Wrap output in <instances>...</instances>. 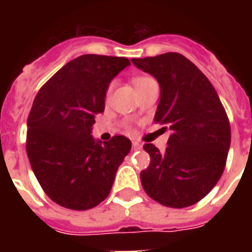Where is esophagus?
<instances>
[{"mask_svg":"<svg viewBox=\"0 0 252 252\" xmlns=\"http://www.w3.org/2000/svg\"><path fill=\"white\" fill-rule=\"evenodd\" d=\"M132 146H133L134 150H138V149H141V148H142V144H141V142H138V141H133V142H132Z\"/></svg>","mask_w":252,"mask_h":252,"instance_id":"esophagus-1","label":"esophagus"}]
</instances>
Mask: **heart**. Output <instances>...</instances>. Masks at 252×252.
Segmentation results:
<instances>
[{
	"label": "heart",
	"instance_id": "1",
	"mask_svg": "<svg viewBox=\"0 0 252 252\" xmlns=\"http://www.w3.org/2000/svg\"><path fill=\"white\" fill-rule=\"evenodd\" d=\"M137 80H140V78H136L134 81H137ZM110 93H111V86L108 87V90H107V95H110Z\"/></svg>",
	"mask_w": 252,
	"mask_h": 252
}]
</instances>
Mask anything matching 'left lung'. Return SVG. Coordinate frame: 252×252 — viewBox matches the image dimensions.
<instances>
[{"instance_id":"left-lung-1","label":"left lung","mask_w":252,"mask_h":252,"mask_svg":"<svg viewBox=\"0 0 252 252\" xmlns=\"http://www.w3.org/2000/svg\"><path fill=\"white\" fill-rule=\"evenodd\" d=\"M132 63L157 78L161 99L154 122L171 130L163 153L153 144L144 145L150 163L140 174L142 187L165 207L193 205L212 191L226 165L231 137L226 111L209 80L183 55Z\"/></svg>"}]
</instances>
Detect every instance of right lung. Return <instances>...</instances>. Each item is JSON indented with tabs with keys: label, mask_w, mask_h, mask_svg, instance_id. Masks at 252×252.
Wrapping results in <instances>:
<instances>
[{
	"label": "right lung",
	"mask_w": 252,
	"mask_h": 252,
	"mask_svg": "<svg viewBox=\"0 0 252 252\" xmlns=\"http://www.w3.org/2000/svg\"><path fill=\"white\" fill-rule=\"evenodd\" d=\"M130 61L84 55L45 82L27 119L26 150L37 182L49 199L73 211H87L110 193L130 141L114 136L95 142L91 126L104 111L111 80Z\"/></svg>",
	"instance_id": "right-lung-1"
}]
</instances>
